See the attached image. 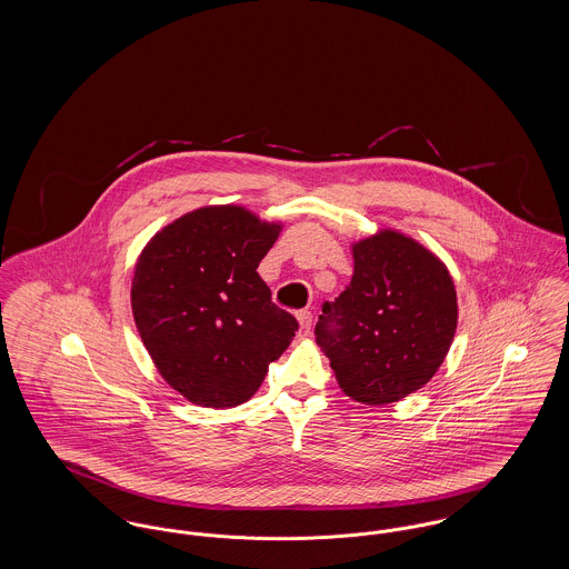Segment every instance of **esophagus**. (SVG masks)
<instances>
[{
  "instance_id": "1",
  "label": "esophagus",
  "mask_w": 569,
  "mask_h": 569,
  "mask_svg": "<svg viewBox=\"0 0 569 569\" xmlns=\"http://www.w3.org/2000/svg\"><path fill=\"white\" fill-rule=\"evenodd\" d=\"M298 325H300V337H309L311 335V326H313V316L311 311H298Z\"/></svg>"
}]
</instances>
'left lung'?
I'll return each instance as SVG.
<instances>
[{
  "mask_svg": "<svg viewBox=\"0 0 569 569\" xmlns=\"http://www.w3.org/2000/svg\"><path fill=\"white\" fill-rule=\"evenodd\" d=\"M352 251V281L322 305L316 341L348 397L388 406L441 367L457 332V290L443 262L401 232L383 230Z\"/></svg>",
  "mask_w": 569,
  "mask_h": 569,
  "instance_id": "8db88e82",
  "label": "left lung"
}]
</instances>
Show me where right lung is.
Masks as SVG:
<instances>
[{
	"mask_svg": "<svg viewBox=\"0 0 569 569\" xmlns=\"http://www.w3.org/2000/svg\"><path fill=\"white\" fill-rule=\"evenodd\" d=\"M279 232L243 207H204L168 223L138 258V332L162 378L196 406L244 403L298 330L258 274Z\"/></svg>",
	"mask_w": 569,
	"mask_h": 569,
	"instance_id": "obj_1",
	"label": "right lung"
}]
</instances>
